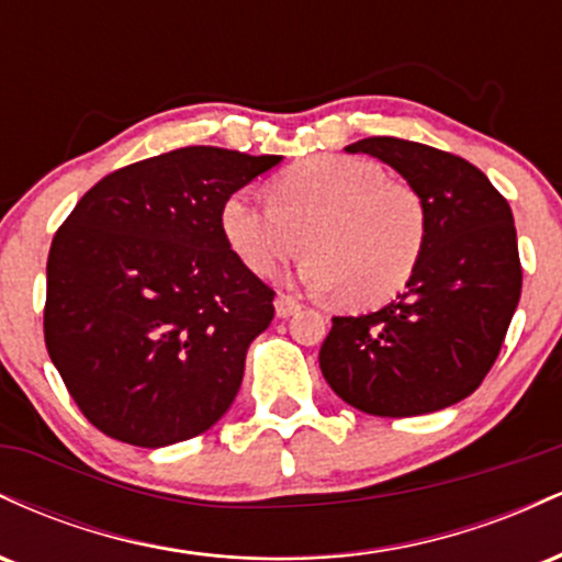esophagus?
Returning <instances> with one entry per match:
<instances>
[{
  "label": "esophagus",
  "mask_w": 562,
  "mask_h": 562,
  "mask_svg": "<svg viewBox=\"0 0 562 562\" xmlns=\"http://www.w3.org/2000/svg\"><path fill=\"white\" fill-rule=\"evenodd\" d=\"M274 312L280 319H288V317H293L295 312H301V303H299V299H293V295H277Z\"/></svg>",
  "instance_id": "1"
}]
</instances>
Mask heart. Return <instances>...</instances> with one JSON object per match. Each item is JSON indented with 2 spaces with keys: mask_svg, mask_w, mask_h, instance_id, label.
Returning a JSON list of instances; mask_svg holds the SVG:
<instances>
[{
  "mask_svg": "<svg viewBox=\"0 0 562 562\" xmlns=\"http://www.w3.org/2000/svg\"><path fill=\"white\" fill-rule=\"evenodd\" d=\"M224 240L254 274H272L303 245L299 280L348 303L391 299L417 269L428 216L420 192L351 156L303 160L274 179L272 200L237 190L222 205Z\"/></svg>",
  "mask_w": 562,
  "mask_h": 562,
  "instance_id": "1",
  "label": "heart"
}]
</instances>
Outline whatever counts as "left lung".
<instances>
[{"mask_svg":"<svg viewBox=\"0 0 562 562\" xmlns=\"http://www.w3.org/2000/svg\"><path fill=\"white\" fill-rule=\"evenodd\" d=\"M346 153L402 173L420 192L428 232L396 301L362 317H333L322 375L367 415L447 409L479 389L518 308L524 272L513 211L486 173L420 142L367 137Z\"/></svg>","mask_w":562,"mask_h":562,"instance_id":"8db88e82","label":"left lung"}]
</instances>
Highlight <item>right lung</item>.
<instances>
[{
    "label": "right lung",
    "mask_w": 562,
    "mask_h": 562,
    "mask_svg": "<svg viewBox=\"0 0 562 562\" xmlns=\"http://www.w3.org/2000/svg\"><path fill=\"white\" fill-rule=\"evenodd\" d=\"M280 160L179 147L108 173L57 229L44 340L102 434L160 449L235 402L274 290L224 240L222 205Z\"/></svg>",
    "instance_id": "obj_1"
}]
</instances>
